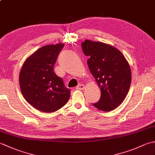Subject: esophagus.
I'll use <instances>...</instances> for the list:
<instances>
[{
  "label": "esophagus",
  "mask_w": 155,
  "mask_h": 155,
  "mask_svg": "<svg viewBox=\"0 0 155 155\" xmlns=\"http://www.w3.org/2000/svg\"><path fill=\"white\" fill-rule=\"evenodd\" d=\"M84 88V84H78V86L76 87V88H77V90H83Z\"/></svg>",
  "instance_id": "obj_1"
}]
</instances>
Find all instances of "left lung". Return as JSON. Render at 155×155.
Here are the masks:
<instances>
[{
    "instance_id": "1",
    "label": "left lung",
    "mask_w": 155,
    "mask_h": 155,
    "mask_svg": "<svg viewBox=\"0 0 155 155\" xmlns=\"http://www.w3.org/2000/svg\"><path fill=\"white\" fill-rule=\"evenodd\" d=\"M91 74L101 88V98L93 104L98 109L110 111L123 103L131 83L130 66L121 52L103 42L85 40L82 42Z\"/></svg>"
}]
</instances>
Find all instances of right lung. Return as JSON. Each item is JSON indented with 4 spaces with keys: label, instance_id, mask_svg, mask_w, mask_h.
<instances>
[{
    "label": "right lung",
    "instance_id": "add662e5",
    "mask_svg": "<svg viewBox=\"0 0 155 155\" xmlns=\"http://www.w3.org/2000/svg\"><path fill=\"white\" fill-rule=\"evenodd\" d=\"M64 46L59 43L38 49L26 60L20 72L22 95L32 107L44 113L57 111L70 98L71 90L54 72V65Z\"/></svg>",
    "mask_w": 155,
    "mask_h": 155
}]
</instances>
